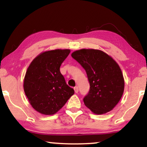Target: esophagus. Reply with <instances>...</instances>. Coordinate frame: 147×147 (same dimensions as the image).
<instances>
[{"instance_id":"1","label":"esophagus","mask_w":147,"mask_h":147,"mask_svg":"<svg viewBox=\"0 0 147 147\" xmlns=\"http://www.w3.org/2000/svg\"><path fill=\"white\" fill-rule=\"evenodd\" d=\"M74 91H75L76 93H78V91H79V90H78V86H76V87H74Z\"/></svg>"}]
</instances>
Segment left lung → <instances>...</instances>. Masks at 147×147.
I'll use <instances>...</instances> for the list:
<instances>
[{
  "label": "left lung",
  "instance_id": "1",
  "mask_svg": "<svg viewBox=\"0 0 147 147\" xmlns=\"http://www.w3.org/2000/svg\"><path fill=\"white\" fill-rule=\"evenodd\" d=\"M86 70L90 90L84 98L86 107L94 113L110 111L120 101L124 92V82L121 69L109 55L96 49H80L71 53Z\"/></svg>",
  "mask_w": 147,
  "mask_h": 147
}]
</instances>
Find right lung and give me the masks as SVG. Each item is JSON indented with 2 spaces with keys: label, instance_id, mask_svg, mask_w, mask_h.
<instances>
[{
  "label": "right lung",
  "instance_id": "1",
  "mask_svg": "<svg viewBox=\"0 0 147 147\" xmlns=\"http://www.w3.org/2000/svg\"><path fill=\"white\" fill-rule=\"evenodd\" d=\"M69 49L45 51L33 59L24 80V91L33 108L45 115L59 110L74 94L60 72Z\"/></svg>",
  "mask_w": 147,
  "mask_h": 147
}]
</instances>
